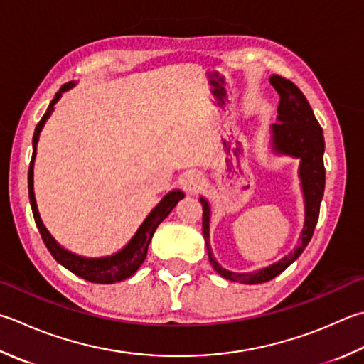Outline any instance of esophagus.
<instances>
[{
  "instance_id": "obj_1",
  "label": "esophagus",
  "mask_w": 364,
  "mask_h": 364,
  "mask_svg": "<svg viewBox=\"0 0 364 364\" xmlns=\"http://www.w3.org/2000/svg\"><path fill=\"white\" fill-rule=\"evenodd\" d=\"M181 185L187 193L195 195L203 187V177L198 171H187V173L181 177Z\"/></svg>"
}]
</instances>
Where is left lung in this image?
Returning <instances> with one entry per match:
<instances>
[{
	"label": "left lung",
	"mask_w": 364,
	"mask_h": 364,
	"mask_svg": "<svg viewBox=\"0 0 364 364\" xmlns=\"http://www.w3.org/2000/svg\"><path fill=\"white\" fill-rule=\"evenodd\" d=\"M269 82L280 97L277 107V123L271 125L272 150L279 155H289L293 156V159H299L298 174L301 179V188H303L306 215L298 245L294 247V250L290 252L289 255L279 259L277 263L263 267V269L253 272H232L225 269L212 255L209 244L210 208L209 203L203 196L200 198L203 204V235L212 267L225 279L250 285L263 284L279 276L280 272L285 271L303 253L314 235L315 225H317L320 203L325 191L323 129H321L320 123L315 119L312 107L307 102L303 92L291 80L274 74L269 77Z\"/></svg>",
	"instance_id": "left-lung-1"
}]
</instances>
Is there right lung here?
<instances>
[{
    "label": "right lung",
    "instance_id": "1",
    "mask_svg": "<svg viewBox=\"0 0 364 364\" xmlns=\"http://www.w3.org/2000/svg\"><path fill=\"white\" fill-rule=\"evenodd\" d=\"M73 87H74V82H70V84H65L60 88L57 95H55V98L50 101V105L47 107L43 119H41L36 125V129H34L33 156H31V163L28 169V196L31 203V210H33L34 222L38 225V230L47 247V250L52 253V257L57 259L61 266H65L68 271H71L73 274H75V276L88 280V282L115 284V282H120V280L128 279L129 276H133V274L139 269L141 264L144 263V259L147 257L149 244L152 241L155 230L159 228V225L169 215V212L176 208V204L179 203L185 195L181 190L169 191V193L164 196L163 200L155 205L154 210L146 217V220L141 223L138 231H136V235L132 237V241L123 247L122 250L114 253V255H107L101 258L80 257V255H75V253L70 250L63 249V247L55 241L50 232L47 231L43 220H41L36 198H34V190H33V168H34V159H36V146L39 141L41 129L44 128L47 119L50 117L53 106L57 105V101L61 98V95Z\"/></svg>",
    "mask_w": 364,
    "mask_h": 364
}]
</instances>
